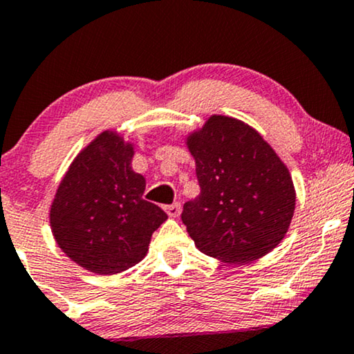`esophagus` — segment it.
Segmentation results:
<instances>
[{
  "mask_svg": "<svg viewBox=\"0 0 354 354\" xmlns=\"http://www.w3.org/2000/svg\"><path fill=\"white\" fill-rule=\"evenodd\" d=\"M165 210H167V214L169 217H178L181 214V204L180 203H174L171 205H167L165 207Z\"/></svg>",
  "mask_w": 354,
  "mask_h": 354,
  "instance_id": "1",
  "label": "esophagus"
}]
</instances>
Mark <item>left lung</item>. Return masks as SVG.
Listing matches in <instances>:
<instances>
[{"instance_id": "8db88e82", "label": "left lung", "mask_w": 354, "mask_h": 354, "mask_svg": "<svg viewBox=\"0 0 354 354\" xmlns=\"http://www.w3.org/2000/svg\"><path fill=\"white\" fill-rule=\"evenodd\" d=\"M201 194L183 205L194 245L223 263H250L288 234L296 189L286 165L259 133L229 115L214 114L186 137Z\"/></svg>"}]
</instances>
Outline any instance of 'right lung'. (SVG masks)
<instances>
[{"label":"right lung","mask_w":354,"mask_h":354,"mask_svg":"<svg viewBox=\"0 0 354 354\" xmlns=\"http://www.w3.org/2000/svg\"><path fill=\"white\" fill-rule=\"evenodd\" d=\"M132 142L115 131L91 140L66 169L50 205V229L71 261L96 274H118L149 252L168 216L142 199L145 178L132 169Z\"/></svg>","instance_id":"add662e5"}]
</instances>
